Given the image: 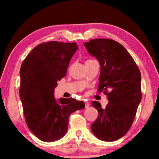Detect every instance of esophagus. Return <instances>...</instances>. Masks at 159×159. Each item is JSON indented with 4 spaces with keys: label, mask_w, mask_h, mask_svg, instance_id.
Wrapping results in <instances>:
<instances>
[{
    "label": "esophagus",
    "mask_w": 159,
    "mask_h": 159,
    "mask_svg": "<svg viewBox=\"0 0 159 159\" xmlns=\"http://www.w3.org/2000/svg\"><path fill=\"white\" fill-rule=\"evenodd\" d=\"M85 108H88L90 105V104L88 101H85Z\"/></svg>",
    "instance_id": "34e87169"
}]
</instances>
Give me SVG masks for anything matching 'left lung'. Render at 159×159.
Segmentation results:
<instances>
[{"label": "left lung", "instance_id": "left-lung-1", "mask_svg": "<svg viewBox=\"0 0 159 159\" xmlns=\"http://www.w3.org/2000/svg\"><path fill=\"white\" fill-rule=\"evenodd\" d=\"M84 45L98 60V92H103L109 100L104 109L97 101L92 102L98 117L91 130L100 140L116 141L130 129L141 100L140 71L126 49L115 40L93 39Z\"/></svg>", "mask_w": 159, "mask_h": 159}]
</instances>
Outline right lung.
Wrapping results in <instances>:
<instances>
[{
  "label": "right lung",
  "instance_id": "1",
  "mask_svg": "<svg viewBox=\"0 0 159 159\" xmlns=\"http://www.w3.org/2000/svg\"><path fill=\"white\" fill-rule=\"evenodd\" d=\"M78 49L76 42L51 41L40 43L26 56L20 70V98L29 128L46 142L65 135L68 117L85 108L83 101L54 96L57 81L66 76L71 59Z\"/></svg>",
  "mask_w": 159,
  "mask_h": 159
}]
</instances>
